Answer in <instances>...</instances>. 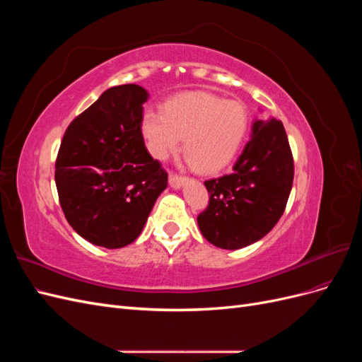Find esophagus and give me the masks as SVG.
<instances>
[{"instance_id":"obj_1","label":"esophagus","mask_w":362,"mask_h":362,"mask_svg":"<svg viewBox=\"0 0 362 362\" xmlns=\"http://www.w3.org/2000/svg\"><path fill=\"white\" fill-rule=\"evenodd\" d=\"M185 182V177H181V175L177 173H170L169 175V184L173 189H181V185Z\"/></svg>"}]
</instances>
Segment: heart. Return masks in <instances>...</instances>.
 Here are the masks:
<instances>
[{
    "instance_id": "obj_1",
    "label": "heart",
    "mask_w": 362,
    "mask_h": 362,
    "mask_svg": "<svg viewBox=\"0 0 362 362\" xmlns=\"http://www.w3.org/2000/svg\"><path fill=\"white\" fill-rule=\"evenodd\" d=\"M140 131L156 158L166 160L184 140L182 151L190 166L216 173L242 148L249 131V112L243 103L211 92H187L164 103L161 115L146 110Z\"/></svg>"
}]
</instances>
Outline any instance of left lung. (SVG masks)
Segmentation results:
<instances>
[{"label":"left lung","instance_id":"1","mask_svg":"<svg viewBox=\"0 0 362 362\" xmlns=\"http://www.w3.org/2000/svg\"><path fill=\"white\" fill-rule=\"evenodd\" d=\"M293 177V154L282 122L255 120L233 173L204 182L210 201L198 216L202 235L229 250L258 242L286 210Z\"/></svg>","mask_w":362,"mask_h":362}]
</instances>
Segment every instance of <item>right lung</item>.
<instances>
[{
	"instance_id": "add662e5",
	"label": "right lung",
	"mask_w": 362,
	"mask_h": 362,
	"mask_svg": "<svg viewBox=\"0 0 362 362\" xmlns=\"http://www.w3.org/2000/svg\"><path fill=\"white\" fill-rule=\"evenodd\" d=\"M148 92L115 86L76 116L56 160L59 201L74 231L95 246L124 247L140 235L168 172L145 146Z\"/></svg>"
}]
</instances>
